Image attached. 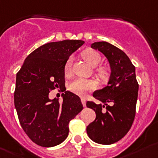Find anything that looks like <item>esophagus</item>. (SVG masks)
Masks as SVG:
<instances>
[{
	"instance_id": "obj_1",
	"label": "esophagus",
	"mask_w": 158,
	"mask_h": 158,
	"mask_svg": "<svg viewBox=\"0 0 158 158\" xmlns=\"http://www.w3.org/2000/svg\"><path fill=\"white\" fill-rule=\"evenodd\" d=\"M81 102H82V104H83V106H86V99H85V98H81Z\"/></svg>"
}]
</instances>
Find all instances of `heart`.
<instances>
[{
	"instance_id": "obj_1",
	"label": "heart",
	"mask_w": 158,
	"mask_h": 158,
	"mask_svg": "<svg viewBox=\"0 0 158 158\" xmlns=\"http://www.w3.org/2000/svg\"><path fill=\"white\" fill-rule=\"evenodd\" d=\"M84 59L92 66H96L100 63L102 58L99 53L92 49H86L82 53ZM72 64H73V57H69L65 63L64 72L66 75L70 74L72 71ZM99 75L102 77L107 76V70L104 68H99L98 69ZM96 87V83L94 81L87 80L85 78H76L69 84V89L71 92L80 95H85L87 93Z\"/></svg>"
}]
</instances>
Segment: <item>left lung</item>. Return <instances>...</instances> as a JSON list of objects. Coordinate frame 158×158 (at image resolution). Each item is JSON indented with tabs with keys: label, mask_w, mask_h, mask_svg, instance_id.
<instances>
[{
	"label": "left lung",
	"mask_w": 158,
	"mask_h": 158,
	"mask_svg": "<svg viewBox=\"0 0 158 158\" xmlns=\"http://www.w3.org/2000/svg\"><path fill=\"white\" fill-rule=\"evenodd\" d=\"M91 48L99 51L107 59L110 76L106 86L93 92L94 98L103 105L87 102V107L93 110L96 117L86 130L92 141L110 145L126 135L135 118L139 91L135 68L123 51L110 43L94 42Z\"/></svg>",
	"instance_id": "1"
}]
</instances>
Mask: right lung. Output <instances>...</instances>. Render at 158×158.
<instances>
[{"instance_id":"right-lung-1","label":"right lung","mask_w":158,"mask_h":158,"mask_svg":"<svg viewBox=\"0 0 158 158\" xmlns=\"http://www.w3.org/2000/svg\"><path fill=\"white\" fill-rule=\"evenodd\" d=\"M84 43L65 40L44 44L26 58L17 73L14 102L19 120L29 138L40 147L63 143L69 121L83 110L81 99L73 92L63 93L61 103L56 98L49 99L48 94L65 86V63Z\"/></svg>"}]
</instances>
